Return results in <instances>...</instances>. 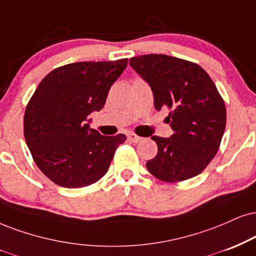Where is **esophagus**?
<instances>
[{"mask_svg": "<svg viewBox=\"0 0 256 256\" xmlns=\"http://www.w3.org/2000/svg\"><path fill=\"white\" fill-rule=\"evenodd\" d=\"M128 140L132 141V142H134V144H138V142H141V141H142L144 138H141V136H138L136 134L130 133V134H128Z\"/></svg>", "mask_w": 256, "mask_h": 256, "instance_id": "esophagus-1", "label": "esophagus"}]
</instances>
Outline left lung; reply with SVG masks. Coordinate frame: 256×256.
I'll list each match as a JSON object with an SVG mask.
<instances>
[{
	"label": "left lung",
	"instance_id": "obj_1",
	"mask_svg": "<svg viewBox=\"0 0 256 256\" xmlns=\"http://www.w3.org/2000/svg\"><path fill=\"white\" fill-rule=\"evenodd\" d=\"M129 65L150 84L156 109L171 110L165 121L173 134L152 136L158 154L147 170L166 182L198 176L216 156L226 129V106L216 85L200 65L176 56H134Z\"/></svg>",
	"mask_w": 256,
	"mask_h": 256
}]
</instances>
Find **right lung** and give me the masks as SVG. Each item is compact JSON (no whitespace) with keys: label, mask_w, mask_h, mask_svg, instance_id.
Returning a JSON list of instances; mask_svg holds the SVG:
<instances>
[{"label":"right lung","mask_w":256,"mask_h":256,"mask_svg":"<svg viewBox=\"0 0 256 256\" xmlns=\"http://www.w3.org/2000/svg\"><path fill=\"white\" fill-rule=\"evenodd\" d=\"M128 59L60 66L40 82L26 108V144L40 171L56 185L84 188L108 172L124 134L106 136L90 128Z\"/></svg>","instance_id":"1"}]
</instances>
